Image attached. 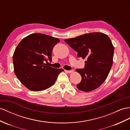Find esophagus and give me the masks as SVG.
I'll list each match as a JSON object with an SVG mask.
<instances>
[{
	"label": "esophagus",
	"mask_w": 130,
	"mask_h": 130,
	"mask_svg": "<svg viewBox=\"0 0 130 130\" xmlns=\"http://www.w3.org/2000/svg\"><path fill=\"white\" fill-rule=\"evenodd\" d=\"M65 71L66 72L69 73V74H71V73L74 72V70H65Z\"/></svg>",
	"instance_id": "esophagus-1"
}]
</instances>
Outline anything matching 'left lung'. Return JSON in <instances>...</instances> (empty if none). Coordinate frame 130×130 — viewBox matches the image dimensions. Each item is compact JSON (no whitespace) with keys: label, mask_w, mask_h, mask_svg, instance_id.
<instances>
[{"label":"left lung","mask_w":130,"mask_h":130,"mask_svg":"<svg viewBox=\"0 0 130 130\" xmlns=\"http://www.w3.org/2000/svg\"><path fill=\"white\" fill-rule=\"evenodd\" d=\"M65 42L78 52V58L86 59L85 69L76 70L82 77L76 87L86 92L98 88L107 78L112 65L114 47L110 39L103 33L93 32Z\"/></svg>","instance_id":"left-lung-1"}]
</instances>
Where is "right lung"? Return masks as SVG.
Instances as JSON below:
<instances>
[{"label":"right lung","instance_id":"obj_1","mask_svg":"<svg viewBox=\"0 0 130 130\" xmlns=\"http://www.w3.org/2000/svg\"><path fill=\"white\" fill-rule=\"evenodd\" d=\"M60 42L58 38L33 33L19 43L13 54L14 72L21 84L32 91H41L54 84L62 69L47 66L52 61V50Z\"/></svg>","mask_w":130,"mask_h":130}]
</instances>
